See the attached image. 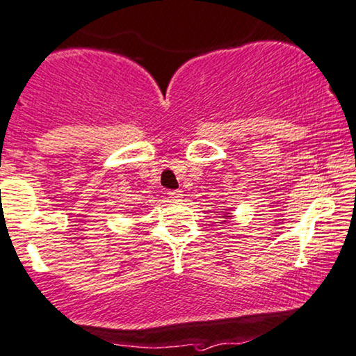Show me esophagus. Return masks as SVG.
<instances>
[{"label": "esophagus", "instance_id": "34e87169", "mask_svg": "<svg viewBox=\"0 0 356 356\" xmlns=\"http://www.w3.org/2000/svg\"><path fill=\"white\" fill-rule=\"evenodd\" d=\"M168 195H169L170 200H181L184 193H182V191H179V188H177V191H169Z\"/></svg>", "mask_w": 356, "mask_h": 356}]
</instances>
